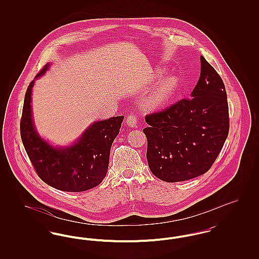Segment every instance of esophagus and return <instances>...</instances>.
Masks as SVG:
<instances>
[{
  "label": "esophagus",
  "mask_w": 259,
  "mask_h": 259,
  "mask_svg": "<svg viewBox=\"0 0 259 259\" xmlns=\"http://www.w3.org/2000/svg\"><path fill=\"white\" fill-rule=\"evenodd\" d=\"M126 123L130 127H137L138 125V117L136 114H129L126 118Z\"/></svg>",
  "instance_id": "34e87169"
}]
</instances>
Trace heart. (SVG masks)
I'll return each instance as SVG.
<instances>
[{
	"instance_id": "obj_1",
	"label": "heart",
	"mask_w": 259,
	"mask_h": 259,
	"mask_svg": "<svg viewBox=\"0 0 259 259\" xmlns=\"http://www.w3.org/2000/svg\"><path fill=\"white\" fill-rule=\"evenodd\" d=\"M179 87V80L176 76L171 75L163 78L154 88L151 96L150 103L154 106H160L171 98Z\"/></svg>"
}]
</instances>
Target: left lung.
I'll return each instance as SVG.
<instances>
[{
    "label": "left lung",
    "mask_w": 259,
    "mask_h": 259,
    "mask_svg": "<svg viewBox=\"0 0 259 259\" xmlns=\"http://www.w3.org/2000/svg\"><path fill=\"white\" fill-rule=\"evenodd\" d=\"M201 74L190 98L146 115L147 158L151 172L167 183L208 172L229 133L227 94L222 77L201 56Z\"/></svg>",
    "instance_id": "8db88e82"
}]
</instances>
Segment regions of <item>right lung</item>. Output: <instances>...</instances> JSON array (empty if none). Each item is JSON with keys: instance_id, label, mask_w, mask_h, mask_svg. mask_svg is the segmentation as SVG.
<instances>
[{"instance_id": "add662e5", "label": "right lung", "mask_w": 259, "mask_h": 259, "mask_svg": "<svg viewBox=\"0 0 259 259\" xmlns=\"http://www.w3.org/2000/svg\"><path fill=\"white\" fill-rule=\"evenodd\" d=\"M46 65L36 75L44 74ZM34 80L25 94L20 135L25 150L37 176L47 185L67 192H80L100 185L107 175L111 144L118 135L124 116L92 124L74 146L51 147L40 139L33 124L31 94Z\"/></svg>"}]
</instances>
